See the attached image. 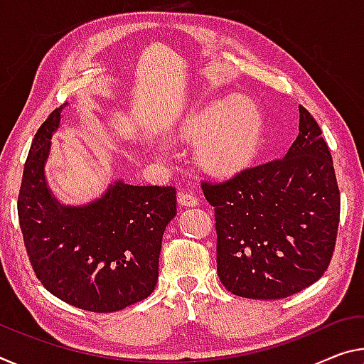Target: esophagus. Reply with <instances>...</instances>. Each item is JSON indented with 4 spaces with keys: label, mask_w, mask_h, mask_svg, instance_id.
<instances>
[{
    "label": "esophagus",
    "mask_w": 364,
    "mask_h": 364,
    "mask_svg": "<svg viewBox=\"0 0 364 364\" xmlns=\"http://www.w3.org/2000/svg\"><path fill=\"white\" fill-rule=\"evenodd\" d=\"M178 203H180V205H183V207H194V205H198L199 199L196 198V196H193L191 193H180L178 194Z\"/></svg>",
    "instance_id": "esophagus-1"
}]
</instances>
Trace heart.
Instances as JSON below:
<instances>
[{
  "label": "heart",
  "mask_w": 364,
  "mask_h": 364,
  "mask_svg": "<svg viewBox=\"0 0 364 364\" xmlns=\"http://www.w3.org/2000/svg\"><path fill=\"white\" fill-rule=\"evenodd\" d=\"M262 112L255 102L225 97L196 108L181 124V137L203 141L198 160L207 171L225 175L243 168L259 147Z\"/></svg>",
  "instance_id": "b5f03b06"
}]
</instances>
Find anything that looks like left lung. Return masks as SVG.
Wrapping results in <instances>:
<instances>
[{
    "label": "left lung",
    "mask_w": 364,
    "mask_h": 364,
    "mask_svg": "<svg viewBox=\"0 0 364 364\" xmlns=\"http://www.w3.org/2000/svg\"><path fill=\"white\" fill-rule=\"evenodd\" d=\"M321 134L299 105V134L285 157L220 183H200L215 212L217 272L233 295L291 296L319 280L331 264L340 191Z\"/></svg>",
    "instance_id": "obj_1"
}]
</instances>
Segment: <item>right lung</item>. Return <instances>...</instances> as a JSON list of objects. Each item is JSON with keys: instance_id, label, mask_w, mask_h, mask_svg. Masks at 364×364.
I'll use <instances>...</instances> for the list:
<instances>
[{"instance_id": "add662e5", "label": "right lung", "mask_w": 364, "mask_h": 364, "mask_svg": "<svg viewBox=\"0 0 364 364\" xmlns=\"http://www.w3.org/2000/svg\"><path fill=\"white\" fill-rule=\"evenodd\" d=\"M68 103L40 126L28 151L17 215L37 279L63 301L113 313L146 299L159 279L161 236L176 215L173 186L109 184L87 205H63L45 180L51 136Z\"/></svg>"}]
</instances>
